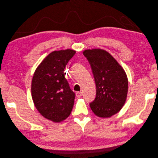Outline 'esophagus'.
I'll return each mask as SVG.
<instances>
[{
    "label": "esophagus",
    "instance_id": "34e87169",
    "mask_svg": "<svg viewBox=\"0 0 158 158\" xmlns=\"http://www.w3.org/2000/svg\"><path fill=\"white\" fill-rule=\"evenodd\" d=\"M76 95H77V98H80V97H81V96H82V93H81V92H77V93H76Z\"/></svg>",
    "mask_w": 158,
    "mask_h": 158
}]
</instances>
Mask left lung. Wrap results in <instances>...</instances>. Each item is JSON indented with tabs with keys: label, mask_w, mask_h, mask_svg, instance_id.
Segmentation results:
<instances>
[{
	"label": "left lung",
	"mask_w": 158,
	"mask_h": 158,
	"mask_svg": "<svg viewBox=\"0 0 158 158\" xmlns=\"http://www.w3.org/2000/svg\"><path fill=\"white\" fill-rule=\"evenodd\" d=\"M83 54L91 65L96 87L90 107L96 116L109 118L121 110L126 101L128 80L125 72L106 51L87 49Z\"/></svg>",
	"instance_id": "1"
}]
</instances>
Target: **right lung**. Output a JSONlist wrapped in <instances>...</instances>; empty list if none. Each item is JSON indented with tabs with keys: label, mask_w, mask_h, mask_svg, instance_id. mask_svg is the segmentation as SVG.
I'll return each instance as SVG.
<instances>
[{
	"label": "right lung",
	"mask_w": 158,
	"mask_h": 158,
	"mask_svg": "<svg viewBox=\"0 0 158 158\" xmlns=\"http://www.w3.org/2000/svg\"><path fill=\"white\" fill-rule=\"evenodd\" d=\"M75 53L71 49L51 52L33 75L31 95L35 107L44 118L54 122L63 121L73 109L75 94L65 78L64 69Z\"/></svg>",
	"instance_id": "obj_1"
}]
</instances>
